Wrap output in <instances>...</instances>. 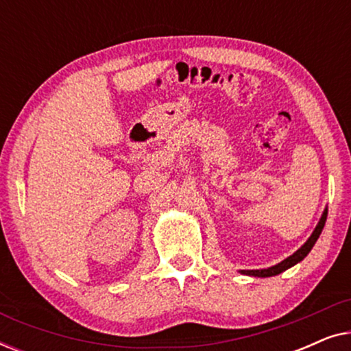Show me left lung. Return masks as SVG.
<instances>
[{"instance_id":"left-lung-1","label":"left lung","mask_w":351,"mask_h":351,"mask_svg":"<svg viewBox=\"0 0 351 351\" xmlns=\"http://www.w3.org/2000/svg\"><path fill=\"white\" fill-rule=\"evenodd\" d=\"M326 219H328V209H324L323 215H321L319 222L318 225H316L315 232L311 233V237L308 238V241H306L304 246H302L299 251H295L292 256H289L287 258H285L281 263H278V265L275 267H270V268H263V270H241L243 275H249V276H258V278H267V276H275V275H280V273H282L285 270H287V268L294 267L295 263H299L300 261H304V258L306 257V254H308L311 251V247L315 246L316 239L319 238L321 232H323L324 228V223H326Z\"/></svg>"}]
</instances>
